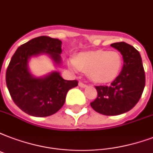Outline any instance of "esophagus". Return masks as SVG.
I'll use <instances>...</instances> for the list:
<instances>
[{"label":"esophagus","mask_w":153,"mask_h":153,"mask_svg":"<svg viewBox=\"0 0 153 153\" xmlns=\"http://www.w3.org/2000/svg\"><path fill=\"white\" fill-rule=\"evenodd\" d=\"M79 86H80V87H81V88H85L86 86H87V85L84 84L83 82H79Z\"/></svg>","instance_id":"obj_1"}]
</instances>
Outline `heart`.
<instances>
[{
	"mask_svg": "<svg viewBox=\"0 0 153 153\" xmlns=\"http://www.w3.org/2000/svg\"><path fill=\"white\" fill-rule=\"evenodd\" d=\"M74 71H88L92 81L105 83L114 80L121 71L123 59L121 54L114 51H93L81 52L69 60Z\"/></svg>",
	"mask_w": 153,
	"mask_h": 153,
	"instance_id": "b5f03b06",
	"label": "heart"
}]
</instances>
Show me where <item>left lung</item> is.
<instances>
[{
    "label": "left lung",
    "mask_w": 153,
    "mask_h": 153,
    "mask_svg": "<svg viewBox=\"0 0 153 153\" xmlns=\"http://www.w3.org/2000/svg\"><path fill=\"white\" fill-rule=\"evenodd\" d=\"M111 46L122 54L123 66L110 85L95 86L97 97L90 105L104 115H118L131 110L139 102L145 86V72L140 54L134 47L124 42Z\"/></svg>",
    "instance_id": "1"
}]
</instances>
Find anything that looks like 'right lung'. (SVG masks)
I'll use <instances>...</instances> for the list:
<instances>
[{"label": "right lung", "mask_w": 153, "mask_h": 153, "mask_svg": "<svg viewBox=\"0 0 153 153\" xmlns=\"http://www.w3.org/2000/svg\"><path fill=\"white\" fill-rule=\"evenodd\" d=\"M61 44L58 39L39 36L21 45L11 58L5 75L7 88L14 103L30 115L54 114L64 105L68 91L77 86L76 80H64L59 72L35 77L29 71L30 58L41 54L48 55L56 64H61Z\"/></svg>", "instance_id": "right-lung-1"}]
</instances>
